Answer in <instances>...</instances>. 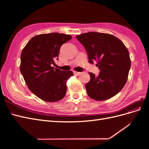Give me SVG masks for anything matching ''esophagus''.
<instances>
[{
  "instance_id": "esophagus-1",
  "label": "esophagus",
  "mask_w": 149,
  "mask_h": 149,
  "mask_svg": "<svg viewBox=\"0 0 149 149\" xmlns=\"http://www.w3.org/2000/svg\"><path fill=\"white\" fill-rule=\"evenodd\" d=\"M73 73H74V74L76 75V76H78V75H79L81 73V72H78V71H74Z\"/></svg>"
}]
</instances>
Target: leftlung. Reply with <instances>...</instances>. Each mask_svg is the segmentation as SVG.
<instances>
[{
	"label": "left lung",
	"instance_id": "left-lung-1",
	"mask_svg": "<svg viewBox=\"0 0 149 149\" xmlns=\"http://www.w3.org/2000/svg\"><path fill=\"white\" fill-rule=\"evenodd\" d=\"M84 47L88 61L100 70L97 76L89 73L90 81L85 85L88 96L96 101H104L116 95L127 80L131 66L129 53L123 42L114 35L95 31L77 35Z\"/></svg>",
	"mask_w": 149,
	"mask_h": 149
}]
</instances>
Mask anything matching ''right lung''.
I'll list each match as a JSON object with an SVG mask.
<instances>
[{"mask_svg": "<svg viewBox=\"0 0 149 149\" xmlns=\"http://www.w3.org/2000/svg\"><path fill=\"white\" fill-rule=\"evenodd\" d=\"M70 35L59 33L36 35L26 45L20 56V70L30 91L47 102L62 100L66 93V81L71 71L54 68L60 49L69 41Z\"/></svg>", "mask_w": 149, "mask_h": 149, "instance_id": "obj_1", "label": "right lung"}]
</instances>
